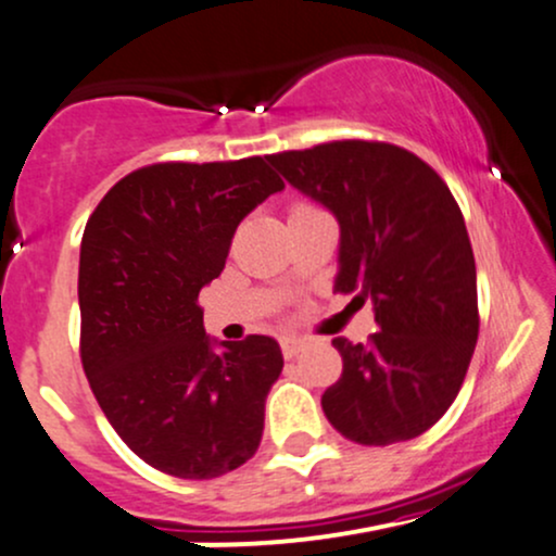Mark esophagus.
I'll return each instance as SVG.
<instances>
[{
    "label": "esophagus",
    "mask_w": 556,
    "mask_h": 556,
    "mask_svg": "<svg viewBox=\"0 0 556 556\" xmlns=\"http://www.w3.org/2000/svg\"><path fill=\"white\" fill-rule=\"evenodd\" d=\"M303 350H305V339H300V337H285L282 339V354L287 359L298 357V354Z\"/></svg>",
    "instance_id": "esophagus-1"
}]
</instances>
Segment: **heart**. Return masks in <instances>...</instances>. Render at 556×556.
<instances>
[{
    "label": "heart",
    "mask_w": 556,
    "mask_h": 556,
    "mask_svg": "<svg viewBox=\"0 0 556 556\" xmlns=\"http://www.w3.org/2000/svg\"><path fill=\"white\" fill-rule=\"evenodd\" d=\"M303 212H316V206H311V204H295V206H292L290 214H303Z\"/></svg>",
    "instance_id": "b5f03b06"
}]
</instances>
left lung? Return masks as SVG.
I'll return each mask as SVG.
<instances>
[{"label":"left lung","instance_id":"left-lung-1","mask_svg":"<svg viewBox=\"0 0 556 556\" xmlns=\"http://www.w3.org/2000/svg\"><path fill=\"white\" fill-rule=\"evenodd\" d=\"M266 160L337 217L333 290L370 300L380 329L367 344L333 339L344 370L324 414L359 445L417 438L456 401L479 337L477 264L456 199L396 144L344 139Z\"/></svg>","mask_w":556,"mask_h":556}]
</instances>
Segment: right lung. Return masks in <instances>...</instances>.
<instances>
[{"mask_svg":"<svg viewBox=\"0 0 556 556\" xmlns=\"http://www.w3.org/2000/svg\"><path fill=\"white\" fill-rule=\"evenodd\" d=\"M264 157L157 163L105 193L79 249L85 376L118 438L152 469L214 479L249 460L282 372L271 337L217 342L199 292L236 227L282 191Z\"/></svg>","mask_w":556,"mask_h":556,"instance_id":"obj_1","label":"right lung"}]
</instances>
